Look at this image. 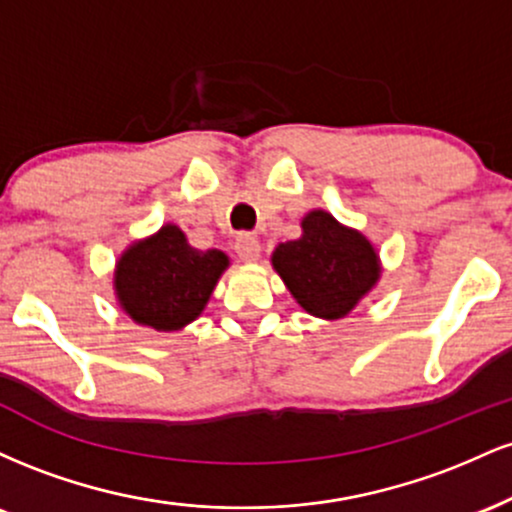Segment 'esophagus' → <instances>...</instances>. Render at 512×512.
<instances>
[{"mask_svg":"<svg viewBox=\"0 0 512 512\" xmlns=\"http://www.w3.org/2000/svg\"><path fill=\"white\" fill-rule=\"evenodd\" d=\"M236 252L243 262H248V264L257 262L262 255L260 240H257L255 236H248V233H243V236H238V240H236Z\"/></svg>","mask_w":512,"mask_h":512,"instance_id":"1","label":"esophagus"}]
</instances>
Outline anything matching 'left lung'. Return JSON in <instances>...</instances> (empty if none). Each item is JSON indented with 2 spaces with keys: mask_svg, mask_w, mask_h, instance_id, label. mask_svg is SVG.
Returning <instances> with one entry per match:
<instances>
[{
  "mask_svg": "<svg viewBox=\"0 0 512 512\" xmlns=\"http://www.w3.org/2000/svg\"><path fill=\"white\" fill-rule=\"evenodd\" d=\"M272 267L305 313L330 322L349 315L383 274L375 245L325 209L308 211L301 236L276 245Z\"/></svg>",
  "mask_w": 512,
  "mask_h": 512,
  "instance_id": "left-lung-1",
  "label": "left lung"
}]
</instances>
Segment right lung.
<instances>
[{"label": "right lung", "instance_id": "1", "mask_svg": "<svg viewBox=\"0 0 512 512\" xmlns=\"http://www.w3.org/2000/svg\"><path fill=\"white\" fill-rule=\"evenodd\" d=\"M226 252L197 250L175 223H163L154 236L134 240L117 257L113 291L137 325L156 332H178L207 308L226 272Z\"/></svg>", "mask_w": 512, "mask_h": 512}]
</instances>
